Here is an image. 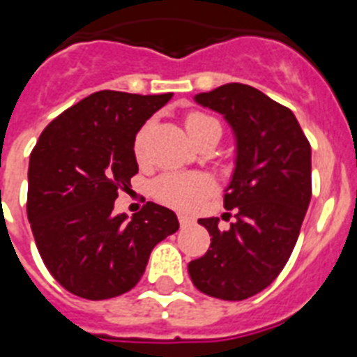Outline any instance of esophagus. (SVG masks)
<instances>
[{
    "label": "esophagus",
    "instance_id": "34e87169",
    "mask_svg": "<svg viewBox=\"0 0 357 357\" xmlns=\"http://www.w3.org/2000/svg\"><path fill=\"white\" fill-rule=\"evenodd\" d=\"M179 224H181V228H187V226H190V224L195 222V220H192V218L190 217H187V215H179Z\"/></svg>",
    "mask_w": 357,
    "mask_h": 357
}]
</instances>
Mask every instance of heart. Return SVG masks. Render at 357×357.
<instances>
[{
	"mask_svg": "<svg viewBox=\"0 0 357 357\" xmlns=\"http://www.w3.org/2000/svg\"><path fill=\"white\" fill-rule=\"evenodd\" d=\"M187 131L190 137L200 133L202 129L209 126H218L217 120L202 113H192L185 120ZM150 126H144L140 129L133 142V151L137 159L144 157V142L146 133ZM213 190V181L204 174H165L161 178H157L151 185V195L157 202H161L162 206L172 207L178 211H190L206 198Z\"/></svg>",
	"mask_w": 357,
	"mask_h": 357,
	"instance_id": "heart-1",
	"label": "heart"
}]
</instances>
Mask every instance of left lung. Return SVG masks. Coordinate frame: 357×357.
<instances>
[{
    "instance_id": "1",
    "label": "left lung",
    "mask_w": 357,
    "mask_h": 357,
    "mask_svg": "<svg viewBox=\"0 0 357 357\" xmlns=\"http://www.w3.org/2000/svg\"><path fill=\"white\" fill-rule=\"evenodd\" d=\"M235 137V168L224 207L229 229L200 218L211 246L189 263L196 289L220 300H246L266 289L291 257L311 200V146L293 111L243 83L196 94Z\"/></svg>"
}]
</instances>
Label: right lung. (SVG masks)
Wrapping results in <instances>:
<instances>
[{
    "mask_svg": "<svg viewBox=\"0 0 357 357\" xmlns=\"http://www.w3.org/2000/svg\"><path fill=\"white\" fill-rule=\"evenodd\" d=\"M172 94L100 91L59 114L29 157L27 218L52 276L75 296L105 300L142 278L151 250L178 231L176 213L148 202L114 215L139 172L133 142Z\"/></svg>",
    "mask_w": 357,
    "mask_h": 357,
    "instance_id": "right-lung-1",
    "label": "right lung"
}]
</instances>
